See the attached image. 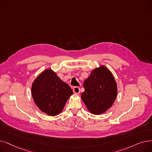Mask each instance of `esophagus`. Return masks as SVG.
<instances>
[{
	"label": "esophagus",
	"instance_id": "esophagus-1",
	"mask_svg": "<svg viewBox=\"0 0 152 152\" xmlns=\"http://www.w3.org/2000/svg\"><path fill=\"white\" fill-rule=\"evenodd\" d=\"M73 92H75V94H79L80 92V88L79 87H74L73 88Z\"/></svg>",
	"mask_w": 152,
	"mask_h": 152
}]
</instances>
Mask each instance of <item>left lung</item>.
Returning a JSON list of instances; mask_svg holds the SVG:
<instances>
[{"instance_id":"left-lung-1","label":"left lung","mask_w":152,"mask_h":152,"mask_svg":"<svg viewBox=\"0 0 152 152\" xmlns=\"http://www.w3.org/2000/svg\"><path fill=\"white\" fill-rule=\"evenodd\" d=\"M85 91L81 99L90 113L99 115L105 113L115 101L117 88L111 72L101 66L91 72L83 84Z\"/></svg>"}]
</instances>
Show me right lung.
I'll use <instances>...</instances> for the list:
<instances>
[{"instance_id": "right-lung-1", "label": "right lung", "mask_w": 152, "mask_h": 152, "mask_svg": "<svg viewBox=\"0 0 152 152\" xmlns=\"http://www.w3.org/2000/svg\"><path fill=\"white\" fill-rule=\"evenodd\" d=\"M31 94L39 109L48 115L55 116L63 110L66 102L73 92L54 71L47 69L33 83Z\"/></svg>"}]
</instances>
